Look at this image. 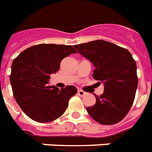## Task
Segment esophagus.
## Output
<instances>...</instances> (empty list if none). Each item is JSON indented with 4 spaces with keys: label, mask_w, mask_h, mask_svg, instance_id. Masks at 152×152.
I'll use <instances>...</instances> for the list:
<instances>
[{
    "label": "esophagus",
    "mask_w": 152,
    "mask_h": 152,
    "mask_svg": "<svg viewBox=\"0 0 152 152\" xmlns=\"http://www.w3.org/2000/svg\"><path fill=\"white\" fill-rule=\"evenodd\" d=\"M85 94H86V93H85L84 91L81 90V89H78V90H77V95L80 96H83Z\"/></svg>",
    "instance_id": "obj_1"
}]
</instances>
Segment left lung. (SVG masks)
I'll return each instance as SVG.
<instances>
[{
    "instance_id": "1",
    "label": "left lung",
    "mask_w": 152,
    "mask_h": 152,
    "mask_svg": "<svg viewBox=\"0 0 152 152\" xmlns=\"http://www.w3.org/2000/svg\"><path fill=\"white\" fill-rule=\"evenodd\" d=\"M77 53L90 60L94 79L104 83L96 104L87 107L91 117L99 124L114 125L122 121L130 110L138 85L137 64L127 49L111 42L96 40L75 45Z\"/></svg>"
}]
</instances>
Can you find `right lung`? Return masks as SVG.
<instances>
[{
    "instance_id": "obj_1",
    "label": "right lung",
    "mask_w": 152,
    "mask_h": 152,
    "mask_svg": "<svg viewBox=\"0 0 152 152\" xmlns=\"http://www.w3.org/2000/svg\"><path fill=\"white\" fill-rule=\"evenodd\" d=\"M72 53L76 51L71 45L40 44L25 49L13 60L10 75L13 96L34 121L44 123L59 118L67 108L69 99L77 93L75 86L59 89L48 85L62 59Z\"/></svg>"
}]
</instances>
